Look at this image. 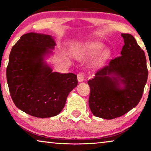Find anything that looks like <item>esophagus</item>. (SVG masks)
<instances>
[{
	"label": "esophagus",
	"mask_w": 151,
	"mask_h": 151,
	"mask_svg": "<svg viewBox=\"0 0 151 151\" xmlns=\"http://www.w3.org/2000/svg\"><path fill=\"white\" fill-rule=\"evenodd\" d=\"M84 78V76L82 72H80V73L78 74V80L79 82H81L83 81Z\"/></svg>",
	"instance_id": "esophagus-1"
}]
</instances>
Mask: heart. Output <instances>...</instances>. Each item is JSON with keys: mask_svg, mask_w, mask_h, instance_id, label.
<instances>
[{"mask_svg": "<svg viewBox=\"0 0 151 151\" xmlns=\"http://www.w3.org/2000/svg\"><path fill=\"white\" fill-rule=\"evenodd\" d=\"M103 48V45L99 42H92L85 45L76 50V53L78 55H93L98 53ZM109 55L107 51L103 53V58H106Z\"/></svg>", "mask_w": 151, "mask_h": 151, "instance_id": "obj_1", "label": "heart"}]
</instances>
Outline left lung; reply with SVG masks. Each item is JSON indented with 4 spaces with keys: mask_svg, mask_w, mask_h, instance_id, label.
<instances>
[{
    "mask_svg": "<svg viewBox=\"0 0 151 151\" xmlns=\"http://www.w3.org/2000/svg\"><path fill=\"white\" fill-rule=\"evenodd\" d=\"M121 55L111 60L88 81V105L95 116L112 119L124 115L141 100L148 71L144 51L131 34H122ZM123 83L122 88L120 84Z\"/></svg>",
    "mask_w": 151,
    "mask_h": 151,
    "instance_id": "1",
    "label": "left lung"
}]
</instances>
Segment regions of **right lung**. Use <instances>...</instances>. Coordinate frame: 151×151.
Wrapping results in <instances>:
<instances>
[{
    "mask_svg": "<svg viewBox=\"0 0 151 151\" xmlns=\"http://www.w3.org/2000/svg\"><path fill=\"white\" fill-rule=\"evenodd\" d=\"M55 45L51 36L31 32L22 35L10 52L6 70L10 95L16 106L32 116L58 115L78 85L77 75L53 72L43 61Z\"/></svg>",
    "mask_w": 151,
    "mask_h": 151,
    "instance_id": "right-lung-1",
    "label": "right lung"
}]
</instances>
